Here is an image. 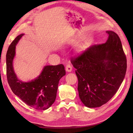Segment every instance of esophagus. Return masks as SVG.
Here are the masks:
<instances>
[{
	"label": "esophagus",
	"mask_w": 133,
	"mask_h": 133,
	"mask_svg": "<svg viewBox=\"0 0 133 133\" xmlns=\"http://www.w3.org/2000/svg\"><path fill=\"white\" fill-rule=\"evenodd\" d=\"M65 70L67 72H71L72 70V66L71 65V64H67L66 65V67H65Z\"/></svg>",
	"instance_id": "esophagus-1"
}]
</instances>
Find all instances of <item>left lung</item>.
Listing matches in <instances>:
<instances>
[{
  "label": "left lung",
  "mask_w": 133,
  "mask_h": 133,
  "mask_svg": "<svg viewBox=\"0 0 133 133\" xmlns=\"http://www.w3.org/2000/svg\"><path fill=\"white\" fill-rule=\"evenodd\" d=\"M105 43L88 48L71 63L76 69L79 98L88 108L107 103L118 90L127 71V58L119 36L107 31Z\"/></svg>",
  "instance_id": "1"
}]
</instances>
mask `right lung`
Segmentation results:
<instances>
[{"instance_id": "obj_1", "label": "right lung", "mask_w": 133, "mask_h": 133, "mask_svg": "<svg viewBox=\"0 0 133 133\" xmlns=\"http://www.w3.org/2000/svg\"><path fill=\"white\" fill-rule=\"evenodd\" d=\"M24 35H18L11 43L6 55V75L9 85L14 94L28 105L38 110H46L54 103L57 96L60 79L65 75L63 64L44 66L40 75L30 82L19 80L13 67L15 48Z\"/></svg>"}]
</instances>
